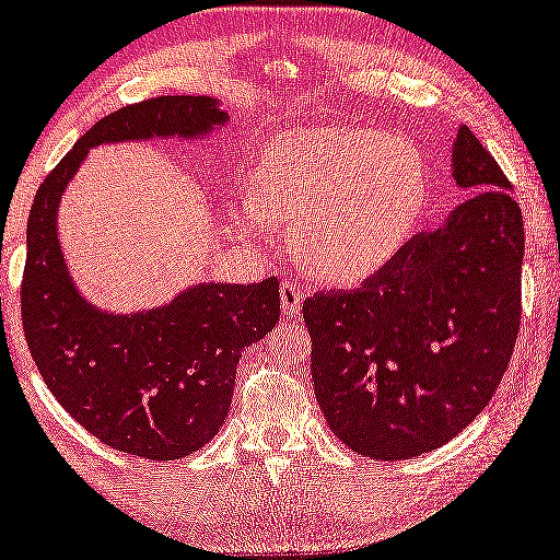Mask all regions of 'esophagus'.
<instances>
[{
	"label": "esophagus",
	"mask_w": 560,
	"mask_h": 560,
	"mask_svg": "<svg viewBox=\"0 0 560 560\" xmlns=\"http://www.w3.org/2000/svg\"><path fill=\"white\" fill-rule=\"evenodd\" d=\"M303 300L305 287L300 284L298 279L284 276V279H281V311H284V316H298L300 308H303Z\"/></svg>",
	"instance_id": "1"
}]
</instances>
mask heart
Masks as SVG:
<instances>
[{
    "mask_svg": "<svg viewBox=\"0 0 560 560\" xmlns=\"http://www.w3.org/2000/svg\"><path fill=\"white\" fill-rule=\"evenodd\" d=\"M425 159L377 130H298L262 159L260 186L238 201V223L262 236L294 223V252L313 273L355 281L390 260L425 212Z\"/></svg>",
    "mask_w": 560,
    "mask_h": 560,
    "instance_id": "heart-1",
    "label": "heart"
}]
</instances>
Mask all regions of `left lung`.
Wrapping results in <instances>:
<instances>
[{
	"label": "left lung",
	"instance_id": "1",
	"mask_svg": "<svg viewBox=\"0 0 560 560\" xmlns=\"http://www.w3.org/2000/svg\"><path fill=\"white\" fill-rule=\"evenodd\" d=\"M454 180L476 194L411 236L353 290L303 303L318 407L348 450L411 459L481 415L521 329L524 218L510 180L468 127Z\"/></svg>",
	"mask_w": 560,
	"mask_h": 560
}]
</instances>
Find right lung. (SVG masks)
<instances>
[{
	"instance_id": "add662e5",
	"label": "right lung",
	"mask_w": 560,
	"mask_h": 560,
	"mask_svg": "<svg viewBox=\"0 0 560 560\" xmlns=\"http://www.w3.org/2000/svg\"><path fill=\"white\" fill-rule=\"evenodd\" d=\"M229 116L205 95H162L97 121L45 177L28 212L21 318L34 364L73 420L114 450L180 459L223 428L242 350L279 322V281L190 287L156 311H97L58 247L60 194L92 145L196 138Z\"/></svg>"
}]
</instances>
